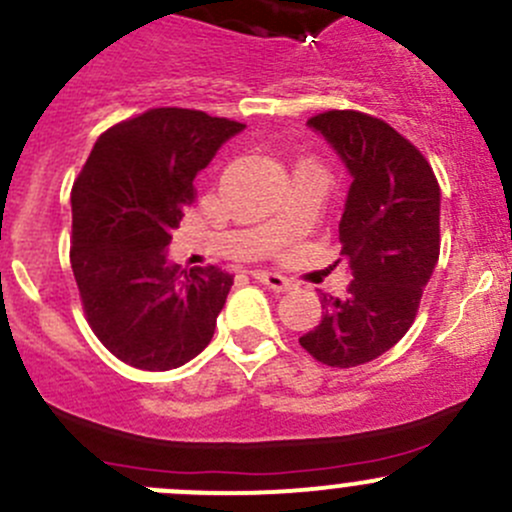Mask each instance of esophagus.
I'll use <instances>...</instances> for the list:
<instances>
[{"label": "esophagus", "instance_id": "obj_1", "mask_svg": "<svg viewBox=\"0 0 512 512\" xmlns=\"http://www.w3.org/2000/svg\"><path fill=\"white\" fill-rule=\"evenodd\" d=\"M254 278L258 283H263V286H268L271 291H276V293H283V291H288V288H293V283L288 281L286 276H281V273L254 271Z\"/></svg>", "mask_w": 512, "mask_h": 512}]
</instances>
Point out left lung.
Instances as JSON below:
<instances>
[{
	"label": "left lung",
	"mask_w": 512,
	"mask_h": 512,
	"mask_svg": "<svg viewBox=\"0 0 512 512\" xmlns=\"http://www.w3.org/2000/svg\"><path fill=\"white\" fill-rule=\"evenodd\" d=\"M308 126L351 174L338 239L353 281L343 298L321 293V323L298 343L326 366L353 368L416 321L440 254V186L426 156L376 116L326 111Z\"/></svg>",
	"instance_id": "8db88e82"
}]
</instances>
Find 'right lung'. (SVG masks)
Listing matches in <instances>:
<instances>
[{
	"mask_svg": "<svg viewBox=\"0 0 512 512\" xmlns=\"http://www.w3.org/2000/svg\"><path fill=\"white\" fill-rule=\"evenodd\" d=\"M194 109H149L96 139L72 189V271L91 331L119 361L169 371L209 346L234 276L169 261L194 179L244 131Z\"/></svg>",
	"mask_w": 512,
	"mask_h": 512,
	"instance_id": "1",
	"label": "right lung"
}]
</instances>
